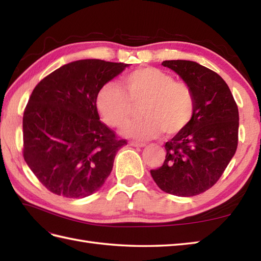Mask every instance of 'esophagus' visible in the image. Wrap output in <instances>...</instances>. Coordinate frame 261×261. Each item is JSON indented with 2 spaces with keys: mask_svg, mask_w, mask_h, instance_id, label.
Masks as SVG:
<instances>
[{
  "mask_svg": "<svg viewBox=\"0 0 261 261\" xmlns=\"http://www.w3.org/2000/svg\"><path fill=\"white\" fill-rule=\"evenodd\" d=\"M130 145L131 146H134V147H140V148H142V147H146V143H143V142H139V141H130Z\"/></svg>",
  "mask_w": 261,
  "mask_h": 261,
  "instance_id": "1",
  "label": "esophagus"
}]
</instances>
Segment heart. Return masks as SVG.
<instances>
[{
    "label": "heart",
    "mask_w": 261,
    "mask_h": 261,
    "mask_svg": "<svg viewBox=\"0 0 261 261\" xmlns=\"http://www.w3.org/2000/svg\"><path fill=\"white\" fill-rule=\"evenodd\" d=\"M120 85L108 83L96 95V108L108 125L122 127L140 107L143 118L127 123L123 135L139 140L159 136H174L184 130L195 112V95L185 82L154 67H141L121 79Z\"/></svg>",
    "instance_id": "obj_1"
}]
</instances>
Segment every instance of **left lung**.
Here are the masks:
<instances>
[{
	"mask_svg": "<svg viewBox=\"0 0 261 261\" xmlns=\"http://www.w3.org/2000/svg\"><path fill=\"white\" fill-rule=\"evenodd\" d=\"M192 87L195 112L184 130L166 142L162 167L150 174L160 190L198 195L222 176L238 147L239 111L228 84L215 71L191 60H165Z\"/></svg>",
	"mask_w": 261,
	"mask_h": 261,
	"instance_id": "1",
	"label": "left lung"
}]
</instances>
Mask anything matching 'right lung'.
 <instances>
[{"mask_svg": "<svg viewBox=\"0 0 261 261\" xmlns=\"http://www.w3.org/2000/svg\"><path fill=\"white\" fill-rule=\"evenodd\" d=\"M129 66L101 59L64 65L38 83L23 113V158L48 191L69 198L103 186L126 145L99 120L96 95Z\"/></svg>", "mask_w": 261, "mask_h": 261, "instance_id": "obj_1", "label": "right lung"}]
</instances>
